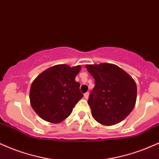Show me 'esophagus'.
Masks as SVG:
<instances>
[{
	"mask_svg": "<svg viewBox=\"0 0 159 159\" xmlns=\"http://www.w3.org/2000/svg\"><path fill=\"white\" fill-rule=\"evenodd\" d=\"M88 98H89V93H84V98L85 99H87Z\"/></svg>",
	"mask_w": 159,
	"mask_h": 159,
	"instance_id": "obj_1",
	"label": "esophagus"
}]
</instances>
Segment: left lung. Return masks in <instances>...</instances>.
I'll list each match as a JSON object with an SVG mask.
<instances>
[{
	"label": "left lung",
	"instance_id": "obj_1",
	"mask_svg": "<svg viewBox=\"0 0 159 159\" xmlns=\"http://www.w3.org/2000/svg\"><path fill=\"white\" fill-rule=\"evenodd\" d=\"M95 79V87L88 99L93 117L105 126L119 123L134 108L136 84L119 66L103 63L86 65Z\"/></svg>",
	"mask_w": 159,
	"mask_h": 159
}]
</instances>
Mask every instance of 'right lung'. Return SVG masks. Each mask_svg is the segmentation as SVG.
<instances>
[{
    "label": "right lung",
    "instance_id": "1",
    "mask_svg": "<svg viewBox=\"0 0 159 159\" xmlns=\"http://www.w3.org/2000/svg\"><path fill=\"white\" fill-rule=\"evenodd\" d=\"M81 66L70 67L58 64L47 69L32 82L30 104L42 119L60 123L72 113L73 107L84 95L75 77Z\"/></svg>",
    "mask_w": 159,
    "mask_h": 159
}]
</instances>
